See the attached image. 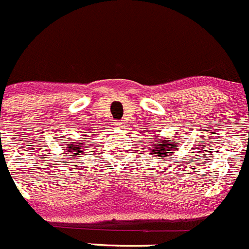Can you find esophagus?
<instances>
[{"label":"esophagus","instance_id":"34e87169","mask_svg":"<svg viewBox=\"0 0 249 249\" xmlns=\"http://www.w3.org/2000/svg\"><path fill=\"white\" fill-rule=\"evenodd\" d=\"M116 127H118V129H123V127H124V123L123 122H116Z\"/></svg>","mask_w":249,"mask_h":249}]
</instances>
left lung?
Masks as SVG:
<instances>
[{
	"label": "left lung",
	"mask_w": 249,
	"mask_h": 249,
	"mask_svg": "<svg viewBox=\"0 0 249 249\" xmlns=\"http://www.w3.org/2000/svg\"><path fill=\"white\" fill-rule=\"evenodd\" d=\"M156 138L158 137L157 135L155 136ZM152 145L151 147V155L154 157H168L170 154H173V151H177L179 149L178 142H176L175 139L171 138H164L162 137L160 141H154L151 142Z\"/></svg>",
	"instance_id": "obj_1"
}]
</instances>
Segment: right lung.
<instances>
[{"mask_svg": "<svg viewBox=\"0 0 249 249\" xmlns=\"http://www.w3.org/2000/svg\"><path fill=\"white\" fill-rule=\"evenodd\" d=\"M67 142L66 144V150H67V154L68 156H72L73 160H75L76 157H81L83 155H86L85 154V146H84V142Z\"/></svg>", "mask_w": 249, "mask_h": 249, "instance_id": "1", "label": "right lung"}]
</instances>
